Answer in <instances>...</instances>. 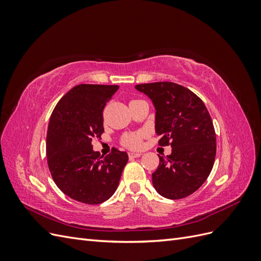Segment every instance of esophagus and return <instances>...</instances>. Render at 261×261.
Listing matches in <instances>:
<instances>
[{
    "instance_id": "1",
    "label": "esophagus",
    "mask_w": 261,
    "mask_h": 261,
    "mask_svg": "<svg viewBox=\"0 0 261 261\" xmlns=\"http://www.w3.org/2000/svg\"><path fill=\"white\" fill-rule=\"evenodd\" d=\"M141 155V153L139 152H129L128 153V158L132 160V159H135V158H139Z\"/></svg>"
}]
</instances>
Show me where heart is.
Here are the masks:
<instances>
[{
    "instance_id": "heart-1",
    "label": "heart",
    "mask_w": 261,
    "mask_h": 261,
    "mask_svg": "<svg viewBox=\"0 0 261 261\" xmlns=\"http://www.w3.org/2000/svg\"><path fill=\"white\" fill-rule=\"evenodd\" d=\"M144 138H145L144 133H126L124 135H122L120 139V144L127 149H132V150L138 149L141 147V145H143Z\"/></svg>"
}]
</instances>
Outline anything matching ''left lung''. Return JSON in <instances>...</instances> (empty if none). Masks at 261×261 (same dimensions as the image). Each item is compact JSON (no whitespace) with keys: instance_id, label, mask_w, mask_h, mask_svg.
<instances>
[{"instance_id":"obj_1","label":"left lung","mask_w":261,"mask_h":261,"mask_svg":"<svg viewBox=\"0 0 261 261\" xmlns=\"http://www.w3.org/2000/svg\"><path fill=\"white\" fill-rule=\"evenodd\" d=\"M136 89L155 107L158 143L172 147L170 155H159L152 184L165 198H185L204 183L215 163L217 138L211 116L202 100L180 85L159 82L137 85Z\"/></svg>"}]
</instances>
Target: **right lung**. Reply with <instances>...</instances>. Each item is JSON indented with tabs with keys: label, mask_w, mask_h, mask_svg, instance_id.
Instances as JSON below:
<instances>
[{
	"label": "right lung",
	"mask_w": 261,
	"mask_h": 261,
	"mask_svg": "<svg viewBox=\"0 0 261 261\" xmlns=\"http://www.w3.org/2000/svg\"><path fill=\"white\" fill-rule=\"evenodd\" d=\"M116 85L75 86L55 106L46 132V160L54 183L70 198L87 204L108 200L128 161L112 148L105 158L92 150L103 134V109Z\"/></svg>",
	"instance_id": "obj_1"
}]
</instances>
